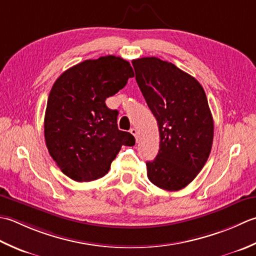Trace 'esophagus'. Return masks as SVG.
<instances>
[{"instance_id": "esophagus-1", "label": "esophagus", "mask_w": 256, "mask_h": 256, "mask_svg": "<svg viewBox=\"0 0 256 256\" xmlns=\"http://www.w3.org/2000/svg\"><path fill=\"white\" fill-rule=\"evenodd\" d=\"M130 134H132L134 137L136 138V142H139V132H138V130L136 129V128H132L130 129Z\"/></svg>"}]
</instances>
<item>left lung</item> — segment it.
Returning a JSON list of instances; mask_svg holds the SVG:
<instances>
[{
  "mask_svg": "<svg viewBox=\"0 0 256 256\" xmlns=\"http://www.w3.org/2000/svg\"><path fill=\"white\" fill-rule=\"evenodd\" d=\"M136 80L157 119L159 152L148 161V179L160 189H184L211 152L213 118L206 92L194 77L158 57L134 60Z\"/></svg>",
  "mask_w": 256,
  "mask_h": 256,
  "instance_id": "left-lung-1",
  "label": "left lung"
}]
</instances>
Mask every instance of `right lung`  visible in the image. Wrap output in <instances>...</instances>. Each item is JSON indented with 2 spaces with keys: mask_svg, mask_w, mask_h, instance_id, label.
<instances>
[{
  "mask_svg": "<svg viewBox=\"0 0 256 256\" xmlns=\"http://www.w3.org/2000/svg\"><path fill=\"white\" fill-rule=\"evenodd\" d=\"M132 67L114 55L87 60L65 70L52 87L44 119L46 147L64 174L77 182L102 178L132 134L117 126L118 112L106 106L134 77Z\"/></svg>",
  "mask_w": 256,
  "mask_h": 256,
  "instance_id": "obj_1",
  "label": "right lung"
}]
</instances>
